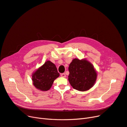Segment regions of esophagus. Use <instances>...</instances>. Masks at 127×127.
I'll use <instances>...</instances> for the list:
<instances>
[{
	"label": "esophagus",
	"instance_id": "obj_1",
	"mask_svg": "<svg viewBox=\"0 0 127 127\" xmlns=\"http://www.w3.org/2000/svg\"><path fill=\"white\" fill-rule=\"evenodd\" d=\"M61 76L62 77H66V74H64V73H63V74H61Z\"/></svg>",
	"mask_w": 127,
	"mask_h": 127
}]
</instances>
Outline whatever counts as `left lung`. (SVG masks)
Here are the masks:
<instances>
[{
  "label": "left lung",
  "mask_w": 127,
  "mask_h": 127,
  "mask_svg": "<svg viewBox=\"0 0 127 127\" xmlns=\"http://www.w3.org/2000/svg\"><path fill=\"white\" fill-rule=\"evenodd\" d=\"M68 69L69 82L74 89L84 92L94 86L96 80L97 72L93 64L86 59H73Z\"/></svg>",
  "instance_id": "obj_1"
}]
</instances>
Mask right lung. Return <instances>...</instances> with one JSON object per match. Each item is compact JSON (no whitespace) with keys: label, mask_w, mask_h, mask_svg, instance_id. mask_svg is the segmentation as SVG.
Segmentation results:
<instances>
[{"label":"right lung","mask_w":127,"mask_h":127,"mask_svg":"<svg viewBox=\"0 0 127 127\" xmlns=\"http://www.w3.org/2000/svg\"><path fill=\"white\" fill-rule=\"evenodd\" d=\"M59 75L56 65L50 61H47L33 73L32 79L33 85L39 90L48 91Z\"/></svg>","instance_id":"add662e5"}]
</instances>
